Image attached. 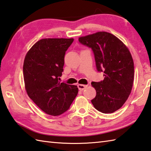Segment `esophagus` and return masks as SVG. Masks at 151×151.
<instances>
[{"label":"esophagus","instance_id":"esophagus-1","mask_svg":"<svg viewBox=\"0 0 151 151\" xmlns=\"http://www.w3.org/2000/svg\"><path fill=\"white\" fill-rule=\"evenodd\" d=\"M78 88L79 90L82 91V90H84V89H86V88H87V86L86 85H83V84H78Z\"/></svg>","mask_w":151,"mask_h":151}]
</instances>
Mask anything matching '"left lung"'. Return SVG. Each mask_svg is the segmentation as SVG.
Here are the masks:
<instances>
[{
  "instance_id": "8db88e82",
  "label": "left lung",
  "mask_w": 151,
  "mask_h": 151,
  "mask_svg": "<svg viewBox=\"0 0 151 151\" xmlns=\"http://www.w3.org/2000/svg\"><path fill=\"white\" fill-rule=\"evenodd\" d=\"M80 43L91 48L97 69L103 72V81L91 82L96 96L91 100L97 111L114 113L122 107L132 89L134 65L128 48L109 32L100 31L78 38Z\"/></svg>"
}]
</instances>
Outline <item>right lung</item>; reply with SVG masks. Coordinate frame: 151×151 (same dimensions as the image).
I'll use <instances>...</instances> for the list:
<instances>
[{"label": "right lung", "instance_id": "right-lung-1", "mask_svg": "<svg viewBox=\"0 0 151 151\" xmlns=\"http://www.w3.org/2000/svg\"><path fill=\"white\" fill-rule=\"evenodd\" d=\"M73 38H43L25 55L23 71L29 97L41 110L58 116L69 109L77 96L76 86L59 81L63 71L65 52Z\"/></svg>", "mask_w": 151, "mask_h": 151}]
</instances>
